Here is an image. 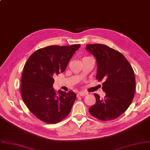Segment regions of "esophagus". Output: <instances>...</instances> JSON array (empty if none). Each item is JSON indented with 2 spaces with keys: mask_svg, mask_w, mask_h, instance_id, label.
Segmentation results:
<instances>
[{
  "mask_svg": "<svg viewBox=\"0 0 150 150\" xmlns=\"http://www.w3.org/2000/svg\"><path fill=\"white\" fill-rule=\"evenodd\" d=\"M87 93L86 92H80L77 93V96H85L86 95Z\"/></svg>",
  "mask_w": 150,
  "mask_h": 150,
  "instance_id": "34e87169",
  "label": "esophagus"
}]
</instances>
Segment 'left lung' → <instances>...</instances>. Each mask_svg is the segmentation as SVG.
I'll return each instance as SVG.
<instances>
[{
    "label": "left lung",
    "instance_id": "left-lung-1",
    "mask_svg": "<svg viewBox=\"0 0 150 150\" xmlns=\"http://www.w3.org/2000/svg\"><path fill=\"white\" fill-rule=\"evenodd\" d=\"M86 49L96 60V78L104 81V98L95 93L96 103L89 108L93 116L103 121L113 120L124 113L134 95L136 80L133 69L125 57L105 45H87Z\"/></svg>",
    "mask_w": 150,
    "mask_h": 150
}]
</instances>
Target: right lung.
Segmentation results:
<instances>
[{
    "label": "right lung",
    "mask_w": 150,
    "mask_h": 150,
    "mask_svg": "<svg viewBox=\"0 0 150 150\" xmlns=\"http://www.w3.org/2000/svg\"><path fill=\"white\" fill-rule=\"evenodd\" d=\"M80 45L49 46L29 57L24 66L21 91L24 103L41 121L56 124L71 112L76 95L53 88L54 76L63 72Z\"/></svg>",
    "instance_id": "right-lung-1"
}]
</instances>
